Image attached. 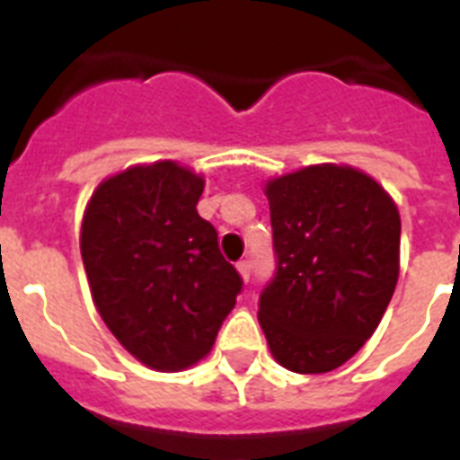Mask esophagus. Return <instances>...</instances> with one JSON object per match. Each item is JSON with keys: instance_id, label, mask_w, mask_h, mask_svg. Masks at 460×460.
<instances>
[{"instance_id": "obj_1", "label": "esophagus", "mask_w": 460, "mask_h": 460, "mask_svg": "<svg viewBox=\"0 0 460 460\" xmlns=\"http://www.w3.org/2000/svg\"><path fill=\"white\" fill-rule=\"evenodd\" d=\"M236 268H238V272H241V277H243L245 282H248V279H251V262H248V261H241V262H238V265H236Z\"/></svg>"}]
</instances>
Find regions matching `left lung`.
<instances>
[{"instance_id": "obj_1", "label": "left lung", "mask_w": 460, "mask_h": 460, "mask_svg": "<svg viewBox=\"0 0 460 460\" xmlns=\"http://www.w3.org/2000/svg\"><path fill=\"white\" fill-rule=\"evenodd\" d=\"M275 277L258 321L285 369L325 374L359 352L394 296L401 215L391 195L352 166L321 164L265 185Z\"/></svg>"}]
</instances>
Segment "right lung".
<instances>
[{"label": "right lung", "mask_w": 460, "mask_h": 460, "mask_svg": "<svg viewBox=\"0 0 460 460\" xmlns=\"http://www.w3.org/2000/svg\"><path fill=\"white\" fill-rule=\"evenodd\" d=\"M202 190V175L156 161L103 181L84 212L82 261L98 314L156 371L209 355L243 287L198 215Z\"/></svg>", "instance_id": "1"}]
</instances>
